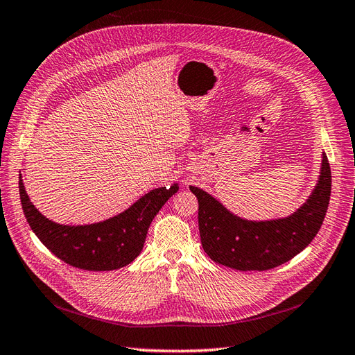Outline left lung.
<instances>
[{
    "instance_id": "left-lung-1",
    "label": "left lung",
    "mask_w": 355,
    "mask_h": 355,
    "mask_svg": "<svg viewBox=\"0 0 355 355\" xmlns=\"http://www.w3.org/2000/svg\"><path fill=\"white\" fill-rule=\"evenodd\" d=\"M190 190L198 198L199 234L207 254L236 270H268L291 260L318 234L330 200L331 172L322 153L321 174L309 199L290 217L269 221L239 218L207 191L193 186Z\"/></svg>"
}]
</instances>
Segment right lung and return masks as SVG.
I'll list each match as a JSON object with an SVG mask.
<instances>
[{
  "label": "right lung",
  "instance_id": "right-lung-1",
  "mask_svg": "<svg viewBox=\"0 0 355 355\" xmlns=\"http://www.w3.org/2000/svg\"><path fill=\"white\" fill-rule=\"evenodd\" d=\"M177 190L178 184L151 190L121 214L95 225L64 226L40 214L19 178L24 214L37 238L56 257L85 270H114L134 261L144 247L150 223Z\"/></svg>",
  "mask_w": 355,
  "mask_h": 355
}]
</instances>
